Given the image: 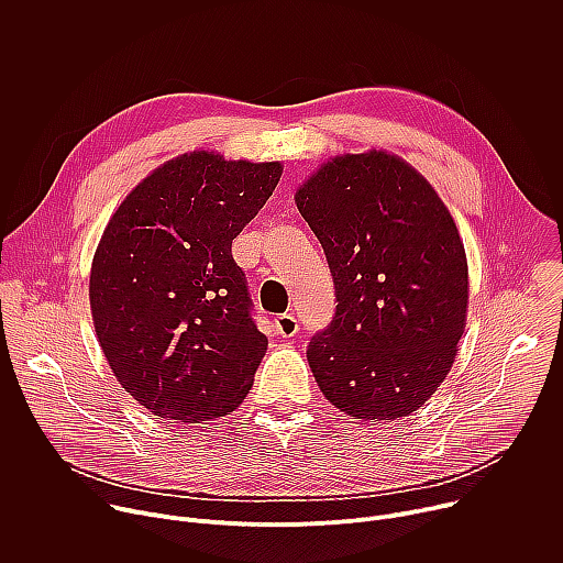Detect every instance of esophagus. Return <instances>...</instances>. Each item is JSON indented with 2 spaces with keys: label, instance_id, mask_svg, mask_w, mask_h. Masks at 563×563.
<instances>
[{
  "label": "esophagus",
  "instance_id": "esophagus-1",
  "mask_svg": "<svg viewBox=\"0 0 563 563\" xmlns=\"http://www.w3.org/2000/svg\"><path fill=\"white\" fill-rule=\"evenodd\" d=\"M276 330H278V334H280L283 339L296 336L298 330H300L296 316H294V313H280V316H276Z\"/></svg>",
  "mask_w": 563,
  "mask_h": 563
}]
</instances>
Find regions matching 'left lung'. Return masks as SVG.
Segmentation results:
<instances>
[{"mask_svg":"<svg viewBox=\"0 0 563 563\" xmlns=\"http://www.w3.org/2000/svg\"><path fill=\"white\" fill-rule=\"evenodd\" d=\"M296 207L336 289L334 320L307 347L320 391L369 423L417 412L465 330L467 261L448 207L406 159L376 148L330 159Z\"/></svg>","mask_w":563,"mask_h":563,"instance_id":"obj_1","label":"left lung"}]
</instances>
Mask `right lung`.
Wrapping results in <instances>:
<instances>
[{"label": "right lung", "mask_w": 563, "mask_h": 563, "mask_svg": "<svg viewBox=\"0 0 563 563\" xmlns=\"http://www.w3.org/2000/svg\"><path fill=\"white\" fill-rule=\"evenodd\" d=\"M280 174V163L185 153L109 220L91 267L93 325L120 385L155 417L200 423L250 394L267 336L231 240Z\"/></svg>", "instance_id": "right-lung-1"}]
</instances>
